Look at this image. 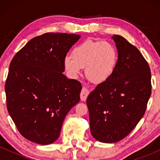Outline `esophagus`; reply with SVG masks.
<instances>
[{
  "label": "esophagus",
  "instance_id": "34e87169",
  "mask_svg": "<svg viewBox=\"0 0 160 160\" xmlns=\"http://www.w3.org/2000/svg\"><path fill=\"white\" fill-rule=\"evenodd\" d=\"M89 94V91L86 87H82L80 92V99L82 101H86V98Z\"/></svg>",
  "mask_w": 160,
  "mask_h": 160
}]
</instances>
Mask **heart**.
<instances>
[{"label":"heart","mask_w":160,"mask_h":160,"mask_svg":"<svg viewBox=\"0 0 160 160\" xmlns=\"http://www.w3.org/2000/svg\"><path fill=\"white\" fill-rule=\"evenodd\" d=\"M118 52L113 43L108 41L87 40L74 49L72 56L64 59L65 69L72 77H78L86 68L87 78L95 83L108 80L117 67Z\"/></svg>","instance_id":"1"}]
</instances>
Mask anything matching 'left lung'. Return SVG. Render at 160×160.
Here are the masks:
<instances>
[{
	"mask_svg": "<svg viewBox=\"0 0 160 160\" xmlns=\"http://www.w3.org/2000/svg\"><path fill=\"white\" fill-rule=\"evenodd\" d=\"M118 62L108 80L98 84L86 99L91 134L114 143L131 132L144 116L151 95V72L135 46L120 35L112 37Z\"/></svg>",
	"mask_w": 160,
	"mask_h": 160,
	"instance_id": "8db88e82",
	"label": "left lung"
}]
</instances>
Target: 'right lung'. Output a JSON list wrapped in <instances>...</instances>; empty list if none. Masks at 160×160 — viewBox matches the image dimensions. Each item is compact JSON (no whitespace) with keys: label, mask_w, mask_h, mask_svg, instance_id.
<instances>
[{"label":"right lung","mask_w":160,"mask_h":160,"mask_svg":"<svg viewBox=\"0 0 160 160\" xmlns=\"http://www.w3.org/2000/svg\"><path fill=\"white\" fill-rule=\"evenodd\" d=\"M80 35L46 33L12 58L5 82L7 108L19 133L40 144L59 137L65 116L80 101L81 82L63 74L64 59Z\"/></svg>","instance_id":"add662e5"}]
</instances>
